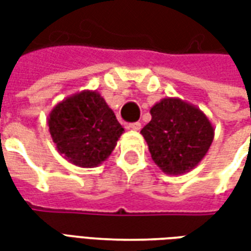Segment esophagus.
Listing matches in <instances>:
<instances>
[{"label": "esophagus", "instance_id": "34e87169", "mask_svg": "<svg viewBox=\"0 0 251 251\" xmlns=\"http://www.w3.org/2000/svg\"><path fill=\"white\" fill-rule=\"evenodd\" d=\"M129 129H130V130L138 131L140 129H141V124H140V122H133V124H129Z\"/></svg>", "mask_w": 251, "mask_h": 251}]
</instances>
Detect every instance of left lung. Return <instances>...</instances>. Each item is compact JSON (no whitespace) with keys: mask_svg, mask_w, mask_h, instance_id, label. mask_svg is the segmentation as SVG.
Returning a JSON list of instances; mask_svg holds the SVG:
<instances>
[{"mask_svg":"<svg viewBox=\"0 0 251 251\" xmlns=\"http://www.w3.org/2000/svg\"><path fill=\"white\" fill-rule=\"evenodd\" d=\"M151 115L141 134L158 168L177 176L198 167L215 134L208 117L195 104L169 97L153 104Z\"/></svg>","mask_w":251,"mask_h":251,"instance_id":"obj_1","label":"left lung"}]
</instances>
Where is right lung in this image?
<instances>
[{
  "label": "right lung",
  "instance_id": "right-lung-1",
  "mask_svg": "<svg viewBox=\"0 0 251 251\" xmlns=\"http://www.w3.org/2000/svg\"><path fill=\"white\" fill-rule=\"evenodd\" d=\"M48 126L59 154L80 168H94L114 151L124 127L97 90L72 94L51 110Z\"/></svg>",
  "mask_w": 251,
  "mask_h": 251
}]
</instances>
